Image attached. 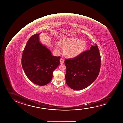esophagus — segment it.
I'll list each match as a JSON object with an SVG mask.
<instances>
[{"label":"esophagus","instance_id":"obj_1","mask_svg":"<svg viewBox=\"0 0 123 123\" xmlns=\"http://www.w3.org/2000/svg\"><path fill=\"white\" fill-rule=\"evenodd\" d=\"M60 63L61 64H63L64 63V61L62 58H61L60 59Z\"/></svg>","mask_w":123,"mask_h":123}]
</instances>
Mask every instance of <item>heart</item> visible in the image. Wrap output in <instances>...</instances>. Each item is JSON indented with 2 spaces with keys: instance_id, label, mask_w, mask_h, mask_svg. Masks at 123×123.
Wrapping results in <instances>:
<instances>
[{
  "instance_id": "b5f03b06",
  "label": "heart",
  "mask_w": 123,
  "mask_h": 123,
  "mask_svg": "<svg viewBox=\"0 0 123 123\" xmlns=\"http://www.w3.org/2000/svg\"><path fill=\"white\" fill-rule=\"evenodd\" d=\"M60 44L63 49V54L65 56L69 58H75L81 55L86 48L87 44L84 40L74 37H65L61 39L59 43H55L57 49Z\"/></svg>"
}]
</instances>
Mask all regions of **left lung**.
<instances>
[{"label":"left lung","mask_w":123,"mask_h":123,"mask_svg":"<svg viewBox=\"0 0 123 123\" xmlns=\"http://www.w3.org/2000/svg\"><path fill=\"white\" fill-rule=\"evenodd\" d=\"M101 62L100 54L96 44L77 57L65 60L67 84L76 90L88 87L99 74Z\"/></svg>","instance_id":"1"}]
</instances>
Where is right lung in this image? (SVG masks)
<instances>
[{
	"label": "right lung",
	"mask_w": 123,
	"mask_h": 123,
	"mask_svg": "<svg viewBox=\"0 0 123 123\" xmlns=\"http://www.w3.org/2000/svg\"><path fill=\"white\" fill-rule=\"evenodd\" d=\"M40 33L28 41L22 57V65L28 78L34 84L43 86L51 81L53 72L60 65V56L52 55L49 49L39 41Z\"/></svg>",
	"instance_id": "1"
}]
</instances>
